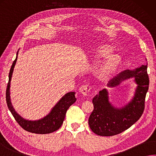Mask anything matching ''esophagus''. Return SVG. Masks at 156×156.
I'll return each mask as SVG.
<instances>
[{
    "label": "esophagus",
    "mask_w": 156,
    "mask_h": 156,
    "mask_svg": "<svg viewBox=\"0 0 156 156\" xmlns=\"http://www.w3.org/2000/svg\"><path fill=\"white\" fill-rule=\"evenodd\" d=\"M90 88L91 87L89 84L82 85V86L79 87V92H81L82 94H83L84 96H87L88 92H90Z\"/></svg>",
    "instance_id": "1"
}]
</instances>
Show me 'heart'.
I'll return each mask as SVG.
<instances>
[{
    "mask_svg": "<svg viewBox=\"0 0 156 156\" xmlns=\"http://www.w3.org/2000/svg\"><path fill=\"white\" fill-rule=\"evenodd\" d=\"M112 48L107 45L100 47L95 53V58L97 59H106L97 73L98 77L102 80H107L112 76L119 63V58L112 56Z\"/></svg>",
    "mask_w": 156,
    "mask_h": 156,
    "instance_id": "obj_1",
    "label": "heart"
}]
</instances>
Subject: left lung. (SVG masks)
<instances>
[{"label": "left lung", "mask_w": 156, "mask_h": 156, "mask_svg": "<svg viewBox=\"0 0 156 156\" xmlns=\"http://www.w3.org/2000/svg\"><path fill=\"white\" fill-rule=\"evenodd\" d=\"M147 69V65H142L134 70H126L107 84L109 87H116L126 79L134 78L137 85L134 95L124 107H115L109 101L107 89L100 91L94 97V110L88 120L94 133L99 136H114L127 130L139 119L145 108V96L149 89Z\"/></svg>", "instance_id": "obj_1"}]
</instances>
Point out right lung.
I'll return each instance as SVG.
<instances>
[{
  "mask_svg": "<svg viewBox=\"0 0 156 156\" xmlns=\"http://www.w3.org/2000/svg\"><path fill=\"white\" fill-rule=\"evenodd\" d=\"M17 55H18V51L17 52L16 60L13 61L12 66L11 67L9 74V83L7 84V91H6V101H7L9 109L12 113L16 122L25 130L32 133L42 134L54 133L61 127L62 124H63L67 110L70 106H71L77 100L75 96V92H70L66 93L52 108L50 112L41 119L32 121V120L23 118L15 111L11 103L10 97L11 80L13 75L14 67L17 62Z\"/></svg>",
  "mask_w": 156,
  "mask_h": 156,
  "instance_id": "1",
  "label": "right lung"
}]
</instances>
